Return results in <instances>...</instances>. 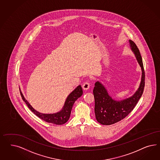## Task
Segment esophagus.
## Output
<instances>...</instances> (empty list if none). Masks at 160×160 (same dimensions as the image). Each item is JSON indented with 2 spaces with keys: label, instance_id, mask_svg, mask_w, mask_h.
I'll return each instance as SVG.
<instances>
[{
  "label": "esophagus",
  "instance_id": "34e87169",
  "mask_svg": "<svg viewBox=\"0 0 160 160\" xmlns=\"http://www.w3.org/2000/svg\"><path fill=\"white\" fill-rule=\"evenodd\" d=\"M90 88V84L88 82H84L82 84V88L84 90H87L88 88Z\"/></svg>",
  "mask_w": 160,
  "mask_h": 160
}]
</instances>
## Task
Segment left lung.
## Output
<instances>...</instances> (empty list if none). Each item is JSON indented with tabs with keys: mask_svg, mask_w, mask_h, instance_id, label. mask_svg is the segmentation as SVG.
<instances>
[{
	"mask_svg": "<svg viewBox=\"0 0 160 160\" xmlns=\"http://www.w3.org/2000/svg\"><path fill=\"white\" fill-rule=\"evenodd\" d=\"M130 46L141 68V78L139 87L131 97L121 100H116L111 97L106 87L97 81L93 89L95 100L94 112L97 121L102 125H111L121 121L127 116L140 100L145 86V73L142 60L139 49L136 44L129 40Z\"/></svg>",
	"mask_w": 160,
	"mask_h": 160,
	"instance_id": "left-lung-1",
	"label": "left lung"
}]
</instances>
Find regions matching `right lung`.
<instances>
[{
    "mask_svg": "<svg viewBox=\"0 0 160 160\" xmlns=\"http://www.w3.org/2000/svg\"><path fill=\"white\" fill-rule=\"evenodd\" d=\"M20 91L23 100L25 102V103L27 104L30 110L33 112L34 114H36L37 116L39 117L40 118H41L42 120L46 122L54 124L56 125H62L66 123L68 120L74 102H76L79 97H81L82 94V88L81 85H79L68 96L62 109L60 112L53 114H43L36 111L34 108H33V107L30 104L29 102L24 98V96L23 95L20 89Z\"/></svg>",
    "mask_w": 160,
    "mask_h": 160,
    "instance_id": "add662e5",
    "label": "right lung"
}]
</instances>
